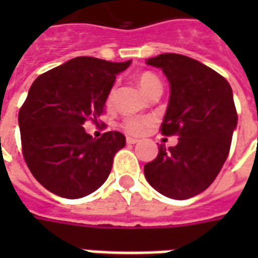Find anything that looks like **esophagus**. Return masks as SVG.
Segmentation results:
<instances>
[{
	"instance_id": "esophagus-1",
	"label": "esophagus",
	"mask_w": 258,
	"mask_h": 258,
	"mask_svg": "<svg viewBox=\"0 0 258 258\" xmlns=\"http://www.w3.org/2000/svg\"><path fill=\"white\" fill-rule=\"evenodd\" d=\"M140 141L137 140V138H131V137H127V144L128 145H134V144H138Z\"/></svg>"
}]
</instances>
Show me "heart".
<instances>
[{"label":"heart","instance_id":"obj_1","mask_svg":"<svg viewBox=\"0 0 258 258\" xmlns=\"http://www.w3.org/2000/svg\"><path fill=\"white\" fill-rule=\"evenodd\" d=\"M138 84H140L141 90L145 92L146 95H149L152 91L156 90L159 87H162V83L157 76H155L151 72H145V73L140 74L138 77ZM113 99V90L109 92L107 95V105L112 102ZM152 124V118L151 117H130L125 118L123 121V128L130 133V134L134 135H140L142 133H145V130L149 127Z\"/></svg>","mask_w":258,"mask_h":258}]
</instances>
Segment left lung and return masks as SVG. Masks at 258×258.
Returning a JSON list of instances; mask_svg holds the SVG:
<instances>
[{"instance_id": "obj_1", "label": "left lung", "mask_w": 258, "mask_h": 258, "mask_svg": "<svg viewBox=\"0 0 258 258\" xmlns=\"http://www.w3.org/2000/svg\"><path fill=\"white\" fill-rule=\"evenodd\" d=\"M146 64L162 69L170 84L162 134L179 138L175 146L160 145L144 167L145 178L170 199H189L213 184L227 160L238 125L232 88L213 69L179 53H160Z\"/></svg>"}]
</instances>
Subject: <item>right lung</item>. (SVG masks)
Returning a JSON list of instances; mask_svg holds the SVG:
<instances>
[{"instance_id":"add662e5","label":"right lung","mask_w":258,"mask_h":258,"mask_svg":"<svg viewBox=\"0 0 258 258\" xmlns=\"http://www.w3.org/2000/svg\"><path fill=\"white\" fill-rule=\"evenodd\" d=\"M131 64L79 56L38 76L19 112L23 156L31 174L52 194L80 199L109 177L125 137L92 138L83 124L103 112L116 76Z\"/></svg>"}]
</instances>
